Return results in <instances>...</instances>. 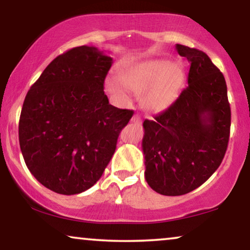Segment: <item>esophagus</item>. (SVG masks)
Segmentation results:
<instances>
[{
    "label": "esophagus",
    "instance_id": "esophagus-1",
    "mask_svg": "<svg viewBox=\"0 0 250 250\" xmlns=\"http://www.w3.org/2000/svg\"><path fill=\"white\" fill-rule=\"evenodd\" d=\"M131 121H132V123H135V124H138V123H141L142 119H141V117H140V115H134L132 117Z\"/></svg>",
    "mask_w": 250,
    "mask_h": 250
}]
</instances>
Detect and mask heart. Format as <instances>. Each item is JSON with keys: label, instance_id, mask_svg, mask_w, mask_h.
Here are the masks:
<instances>
[{"label": "heart", "instance_id": "b5f03b06", "mask_svg": "<svg viewBox=\"0 0 250 250\" xmlns=\"http://www.w3.org/2000/svg\"><path fill=\"white\" fill-rule=\"evenodd\" d=\"M121 80L114 76L107 78L105 87L111 94L125 98V87L136 94L145 91L141 98L142 107L160 112L169 108L180 97L186 83V70L179 62L156 59L132 67L122 75Z\"/></svg>", "mask_w": 250, "mask_h": 250}]
</instances>
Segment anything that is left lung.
I'll return each instance as SVG.
<instances>
[{"label": "left lung", "mask_w": 250, "mask_h": 250, "mask_svg": "<svg viewBox=\"0 0 250 250\" xmlns=\"http://www.w3.org/2000/svg\"><path fill=\"white\" fill-rule=\"evenodd\" d=\"M190 62L188 86L153 121L143 122L145 177L164 196L189 193L209 179L228 148L231 109L223 74L203 51L176 44Z\"/></svg>", "instance_id": "8db88e82"}]
</instances>
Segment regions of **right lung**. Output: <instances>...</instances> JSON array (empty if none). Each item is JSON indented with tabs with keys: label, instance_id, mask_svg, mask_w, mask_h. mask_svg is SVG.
Here are the masks:
<instances>
[{
	"label": "right lung",
	"instance_id": "obj_1",
	"mask_svg": "<svg viewBox=\"0 0 250 250\" xmlns=\"http://www.w3.org/2000/svg\"><path fill=\"white\" fill-rule=\"evenodd\" d=\"M112 58L94 46L60 54L23 101L19 143L35 179L60 194L84 192L98 182L133 110L109 104L104 78Z\"/></svg>",
	"mask_w": 250,
	"mask_h": 250
}]
</instances>
